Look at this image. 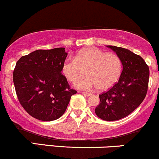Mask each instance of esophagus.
I'll list each match as a JSON object with an SVG mask.
<instances>
[{
  "label": "esophagus",
  "instance_id": "obj_1",
  "mask_svg": "<svg viewBox=\"0 0 159 159\" xmlns=\"http://www.w3.org/2000/svg\"><path fill=\"white\" fill-rule=\"evenodd\" d=\"M81 94H83L84 96H91V93H86V92H81Z\"/></svg>",
  "mask_w": 159,
  "mask_h": 159
}]
</instances>
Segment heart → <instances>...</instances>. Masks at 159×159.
<instances>
[{
	"mask_svg": "<svg viewBox=\"0 0 159 159\" xmlns=\"http://www.w3.org/2000/svg\"><path fill=\"white\" fill-rule=\"evenodd\" d=\"M122 69L123 63L117 54L95 47L82 49L74 58L66 59L62 65V73L71 83H75L85 73L88 75L75 84L84 90L111 88L119 79Z\"/></svg>",
	"mask_w": 159,
	"mask_h": 159,
	"instance_id": "heart-1",
	"label": "heart"
}]
</instances>
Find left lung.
<instances>
[{
    "instance_id": "1",
    "label": "left lung",
    "mask_w": 159,
    "mask_h": 159,
    "mask_svg": "<svg viewBox=\"0 0 159 159\" xmlns=\"http://www.w3.org/2000/svg\"><path fill=\"white\" fill-rule=\"evenodd\" d=\"M116 53L123 63L119 81L107 92L99 95V105L95 112L99 118L114 121L134 111L146 97L149 69L141 57L129 49L107 45Z\"/></svg>"
}]
</instances>
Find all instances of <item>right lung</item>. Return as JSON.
<instances>
[{
    "instance_id": "1",
    "label": "right lung",
    "mask_w": 159,
    "mask_h": 159,
    "mask_svg": "<svg viewBox=\"0 0 159 159\" xmlns=\"http://www.w3.org/2000/svg\"><path fill=\"white\" fill-rule=\"evenodd\" d=\"M67 57L65 48L34 51L17 61L13 82L17 97L30 116L42 121L55 120L64 114L71 96V89L61 73Z\"/></svg>"
}]
</instances>
